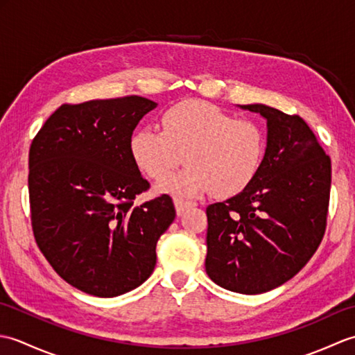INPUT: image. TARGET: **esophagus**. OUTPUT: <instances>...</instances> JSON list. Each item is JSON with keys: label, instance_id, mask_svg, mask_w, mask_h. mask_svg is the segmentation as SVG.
Returning <instances> with one entry per match:
<instances>
[{"label": "esophagus", "instance_id": "1", "mask_svg": "<svg viewBox=\"0 0 355 355\" xmlns=\"http://www.w3.org/2000/svg\"><path fill=\"white\" fill-rule=\"evenodd\" d=\"M173 202H175V209H177L178 215H183L191 206H195L193 201H187V200H183V198H175V200H173Z\"/></svg>", "mask_w": 355, "mask_h": 355}]
</instances>
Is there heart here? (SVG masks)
<instances>
[{
  "instance_id": "heart-1",
  "label": "heart",
  "mask_w": 355,
  "mask_h": 355,
  "mask_svg": "<svg viewBox=\"0 0 355 355\" xmlns=\"http://www.w3.org/2000/svg\"><path fill=\"white\" fill-rule=\"evenodd\" d=\"M266 154L267 135L258 123L202 101L173 105L162 116V131L145 126L131 137L134 163L153 180L168 177L184 155L189 166L158 186L177 197L238 195L258 177Z\"/></svg>"
}]
</instances>
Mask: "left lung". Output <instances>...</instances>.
<instances>
[{
    "label": "left lung",
    "instance_id": "1",
    "mask_svg": "<svg viewBox=\"0 0 355 355\" xmlns=\"http://www.w3.org/2000/svg\"><path fill=\"white\" fill-rule=\"evenodd\" d=\"M267 119V154L258 177L207 214L206 271L225 290L259 294L297 275L327 230L331 158L297 114L243 105Z\"/></svg>",
    "mask_w": 355,
    "mask_h": 355
}]
</instances>
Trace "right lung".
Masks as SVG:
<instances>
[{
	"mask_svg": "<svg viewBox=\"0 0 355 355\" xmlns=\"http://www.w3.org/2000/svg\"><path fill=\"white\" fill-rule=\"evenodd\" d=\"M157 103L140 96L64 103L28 150L33 236L65 282L99 297L137 288L175 220L169 195L135 206L149 182L134 163L135 126Z\"/></svg>",
	"mask_w": 355,
	"mask_h": 355,
	"instance_id": "1",
	"label": "right lung"
}]
</instances>
